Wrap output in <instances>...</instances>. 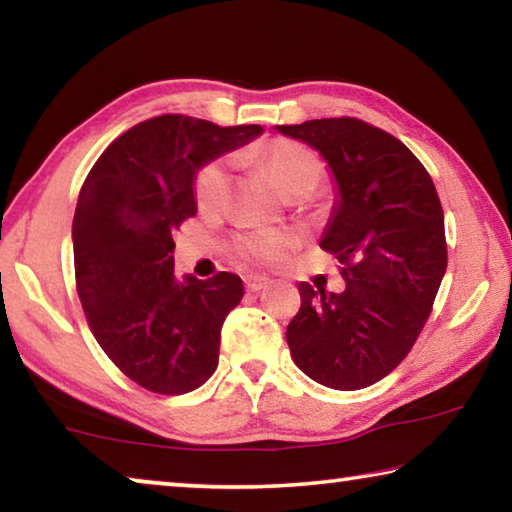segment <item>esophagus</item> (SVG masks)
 I'll use <instances>...</instances> for the list:
<instances>
[{"label": "esophagus", "instance_id": "obj_1", "mask_svg": "<svg viewBox=\"0 0 512 512\" xmlns=\"http://www.w3.org/2000/svg\"><path fill=\"white\" fill-rule=\"evenodd\" d=\"M244 282H246L248 291H262L268 284V277H264V275H246Z\"/></svg>", "mask_w": 512, "mask_h": 512}]
</instances>
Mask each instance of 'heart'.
<instances>
[{
    "mask_svg": "<svg viewBox=\"0 0 512 512\" xmlns=\"http://www.w3.org/2000/svg\"><path fill=\"white\" fill-rule=\"evenodd\" d=\"M246 160L262 167L271 173L289 198H305L318 187L325 176L323 162L314 153L307 151L305 146L293 142H268L255 146L246 153ZM230 187V162L225 158L207 162L198 171L194 183V196L201 210H214L225 201ZM300 244L298 235L289 230H262L250 232V235L239 239V253L253 259V262H277L287 257L293 248Z\"/></svg>",
    "mask_w": 512,
    "mask_h": 512,
    "instance_id": "heart-1",
    "label": "heart"
}]
</instances>
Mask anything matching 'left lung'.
Here are the masks:
<instances>
[{
  "instance_id": "8db88e82",
  "label": "left lung",
  "mask_w": 512,
  "mask_h": 512,
  "mask_svg": "<svg viewBox=\"0 0 512 512\" xmlns=\"http://www.w3.org/2000/svg\"><path fill=\"white\" fill-rule=\"evenodd\" d=\"M320 153L334 205L320 248L343 264L341 293L300 282L287 327L296 366L318 384L359 391L397 368L427 323L447 271L445 214L420 160L366 121L275 126Z\"/></svg>"
}]
</instances>
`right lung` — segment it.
<instances>
[{"instance_id":"right-lung-1","label":"right lung","mask_w":512,"mask_h":512,"mask_svg":"<svg viewBox=\"0 0 512 512\" xmlns=\"http://www.w3.org/2000/svg\"><path fill=\"white\" fill-rule=\"evenodd\" d=\"M262 133L153 117L119 135L81 187L72 223L81 305L110 361L153 393L194 391L219 366L223 320L244 282L235 273L178 277L173 232L198 212L196 173Z\"/></svg>"}]
</instances>
